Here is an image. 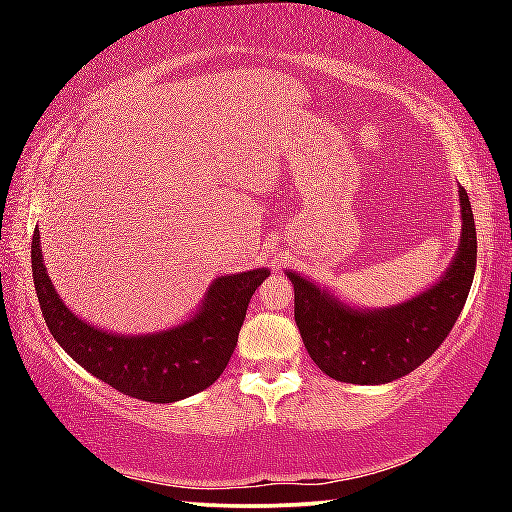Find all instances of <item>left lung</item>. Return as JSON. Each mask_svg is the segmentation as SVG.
Wrapping results in <instances>:
<instances>
[{
	"instance_id": "1",
	"label": "left lung",
	"mask_w": 512,
	"mask_h": 512,
	"mask_svg": "<svg viewBox=\"0 0 512 512\" xmlns=\"http://www.w3.org/2000/svg\"><path fill=\"white\" fill-rule=\"evenodd\" d=\"M463 232L454 262L420 296L384 309H354L300 273L287 271L296 291V323L316 366L348 384H388L427 361L452 332L476 268L470 198L458 187Z\"/></svg>"
}]
</instances>
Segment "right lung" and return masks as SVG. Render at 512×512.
I'll return each instance as SVG.
<instances>
[{
    "label": "right lung",
    "mask_w": 512,
    "mask_h": 512,
    "mask_svg": "<svg viewBox=\"0 0 512 512\" xmlns=\"http://www.w3.org/2000/svg\"><path fill=\"white\" fill-rule=\"evenodd\" d=\"M31 266L42 316L60 348L119 393L155 404L185 400L221 377L235 352L248 302L271 275L268 268H253L216 277L203 307L183 325L124 336L85 323L67 309L47 275L38 228L33 232Z\"/></svg>",
    "instance_id": "add662e5"
}]
</instances>
